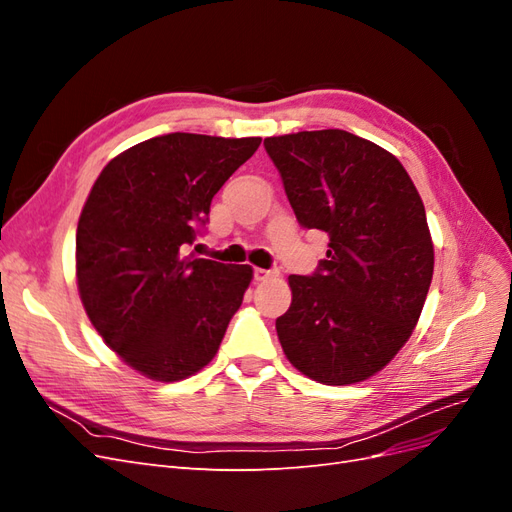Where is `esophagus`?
I'll use <instances>...</instances> for the list:
<instances>
[{"label":"esophagus","mask_w":512,"mask_h":512,"mask_svg":"<svg viewBox=\"0 0 512 512\" xmlns=\"http://www.w3.org/2000/svg\"><path fill=\"white\" fill-rule=\"evenodd\" d=\"M275 273L273 271H267V269H254V280L256 282H265L269 280V277H273Z\"/></svg>","instance_id":"1"}]
</instances>
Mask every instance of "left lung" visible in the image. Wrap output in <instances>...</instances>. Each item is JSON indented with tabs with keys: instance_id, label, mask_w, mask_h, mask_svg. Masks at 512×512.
Wrapping results in <instances>:
<instances>
[{
	"instance_id": "obj_1",
	"label": "left lung",
	"mask_w": 512,
	"mask_h": 512,
	"mask_svg": "<svg viewBox=\"0 0 512 512\" xmlns=\"http://www.w3.org/2000/svg\"><path fill=\"white\" fill-rule=\"evenodd\" d=\"M297 220L329 235L314 275H290L275 320L288 361L322 384L363 382L404 346L429 292L433 243L401 162L346 130L265 138Z\"/></svg>"
}]
</instances>
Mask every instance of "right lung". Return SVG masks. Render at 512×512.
I'll use <instances>...</instances> for the list:
<instances>
[{
    "mask_svg": "<svg viewBox=\"0 0 512 512\" xmlns=\"http://www.w3.org/2000/svg\"><path fill=\"white\" fill-rule=\"evenodd\" d=\"M258 145V136L149 138L108 162L85 200L76 228L83 307L104 344L151 380L203 369L241 307L250 265L185 252L213 196Z\"/></svg>",
    "mask_w": 512,
    "mask_h": 512,
    "instance_id": "1",
    "label": "right lung"
}]
</instances>
